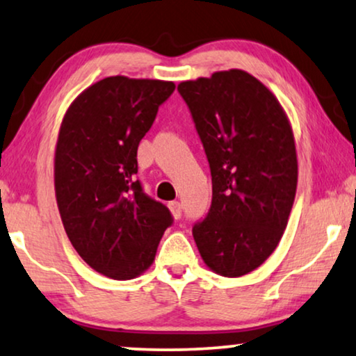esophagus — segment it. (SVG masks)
<instances>
[{
  "mask_svg": "<svg viewBox=\"0 0 356 356\" xmlns=\"http://www.w3.org/2000/svg\"><path fill=\"white\" fill-rule=\"evenodd\" d=\"M168 209H170V212H172V216H173L175 218L181 217V204H179L178 201L168 202Z\"/></svg>",
  "mask_w": 356,
  "mask_h": 356,
  "instance_id": "esophagus-1",
  "label": "esophagus"
}]
</instances>
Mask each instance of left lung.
<instances>
[{
  "label": "left lung",
  "mask_w": 356,
  "mask_h": 356,
  "mask_svg": "<svg viewBox=\"0 0 356 356\" xmlns=\"http://www.w3.org/2000/svg\"><path fill=\"white\" fill-rule=\"evenodd\" d=\"M212 175V206L193 228L209 269L241 277L275 251L295 201L293 129L277 97L243 70L183 81Z\"/></svg>",
  "instance_id": "1"
}]
</instances>
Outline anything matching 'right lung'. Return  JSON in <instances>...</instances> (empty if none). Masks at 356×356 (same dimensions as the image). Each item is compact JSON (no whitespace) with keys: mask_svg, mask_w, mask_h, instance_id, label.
Instances as JSON below:
<instances>
[{"mask_svg":"<svg viewBox=\"0 0 356 356\" xmlns=\"http://www.w3.org/2000/svg\"><path fill=\"white\" fill-rule=\"evenodd\" d=\"M175 82L105 77L63 116L55 150V194L63 227L82 259L115 280L152 266L172 213L145 196L138 147Z\"/></svg>","mask_w":356,"mask_h":356,"instance_id":"right-lung-1","label":"right lung"}]
</instances>
